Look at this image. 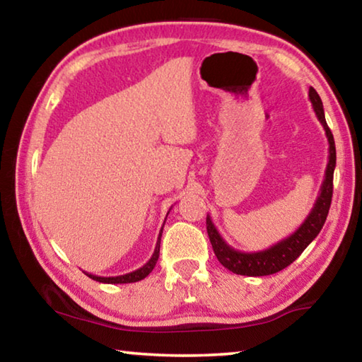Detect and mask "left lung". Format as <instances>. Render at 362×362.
<instances>
[{"mask_svg":"<svg viewBox=\"0 0 362 362\" xmlns=\"http://www.w3.org/2000/svg\"><path fill=\"white\" fill-rule=\"evenodd\" d=\"M308 97L317 119H320L324 131H326V137L329 142V161L326 174H324L321 192L317 194L316 203L313 206V209L308 214V217L305 218V222L300 225L291 236H287L286 240L276 243L272 247L259 250V252H241V250H236L228 246L223 238L220 236L216 225L212 223L211 217L207 216L206 226L214 254H216L218 262L233 273L243 274V276H268V274L281 272V269L289 267L293 260H297V257L303 252L306 246L320 235L322 225L326 222L334 189L332 182L337 161L335 142L332 132H330L326 122V116H324L322 100L320 94H317L313 88H310Z\"/></svg>","mask_w":362,"mask_h":362,"instance_id":"8db88e82","label":"left lung"}]
</instances>
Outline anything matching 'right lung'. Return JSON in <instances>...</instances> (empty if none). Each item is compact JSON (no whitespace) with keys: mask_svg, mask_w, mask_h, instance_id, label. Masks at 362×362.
Wrapping results in <instances>:
<instances>
[{"mask_svg":"<svg viewBox=\"0 0 362 362\" xmlns=\"http://www.w3.org/2000/svg\"><path fill=\"white\" fill-rule=\"evenodd\" d=\"M169 214V212H168ZM161 235H163V228L159 231V236H158V241H156V247H155V252H153L151 259L145 263L144 267H140L136 272H131V273H126V274H121V276H95V274H90V273H86L90 279L94 281H99V283H105V284H127V283H137V281L144 279L148 276L151 273V269L155 268L156 262H158V257H159V244H161Z\"/></svg>","mask_w":362,"mask_h":362,"instance_id":"add662e5","label":"right lung"}]
</instances>
